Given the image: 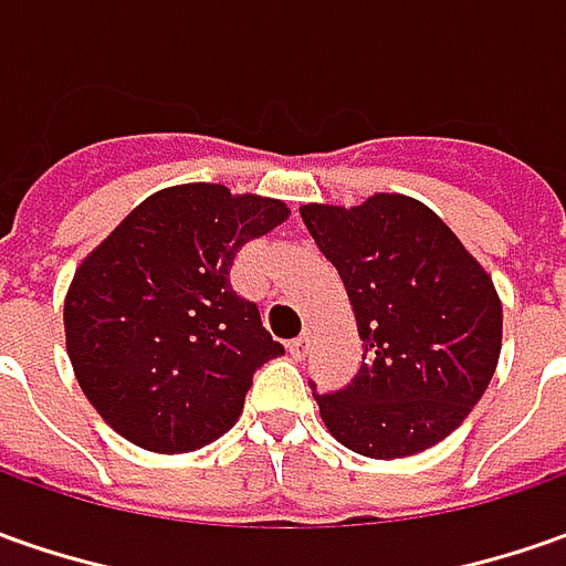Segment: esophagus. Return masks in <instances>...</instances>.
Segmentation results:
<instances>
[{
    "label": "esophagus",
    "mask_w": 566,
    "mask_h": 566,
    "mask_svg": "<svg viewBox=\"0 0 566 566\" xmlns=\"http://www.w3.org/2000/svg\"><path fill=\"white\" fill-rule=\"evenodd\" d=\"M287 354H291L294 360H303V357L310 354V338L303 335V338H294V342H287Z\"/></svg>",
    "instance_id": "obj_1"
}]
</instances>
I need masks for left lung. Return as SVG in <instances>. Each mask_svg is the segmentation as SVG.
<instances>
[{
    "label": "left lung",
    "instance_id": "left-lung-1",
    "mask_svg": "<svg viewBox=\"0 0 566 566\" xmlns=\"http://www.w3.org/2000/svg\"><path fill=\"white\" fill-rule=\"evenodd\" d=\"M301 216L342 275L366 347L347 388L316 395L325 429L376 460L413 458L448 439L501 357L492 275L429 206L403 193L306 203Z\"/></svg>",
    "mask_w": 566,
    "mask_h": 566
}]
</instances>
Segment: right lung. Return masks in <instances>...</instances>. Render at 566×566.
<instances>
[{"mask_svg":"<svg viewBox=\"0 0 566 566\" xmlns=\"http://www.w3.org/2000/svg\"><path fill=\"white\" fill-rule=\"evenodd\" d=\"M291 216L224 185L156 190L77 265L65 347L81 391L130 444L187 454L224 436L247 388L284 347L234 294V253Z\"/></svg>","mask_w":566,"mask_h":566,"instance_id":"add662e5","label":"right lung"}]
</instances>
